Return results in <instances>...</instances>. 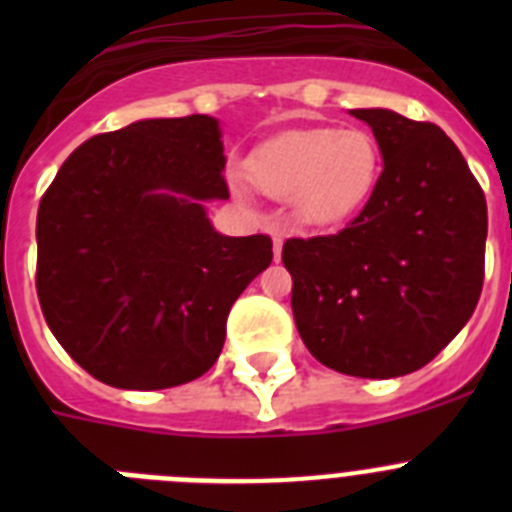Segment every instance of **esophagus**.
I'll return each mask as SVG.
<instances>
[{
  "instance_id": "34e87169",
  "label": "esophagus",
  "mask_w": 512,
  "mask_h": 512,
  "mask_svg": "<svg viewBox=\"0 0 512 512\" xmlns=\"http://www.w3.org/2000/svg\"><path fill=\"white\" fill-rule=\"evenodd\" d=\"M274 259H282V238L279 235H274Z\"/></svg>"
}]
</instances>
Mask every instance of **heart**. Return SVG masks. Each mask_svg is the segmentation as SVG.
I'll return each mask as SVG.
<instances>
[{
  "label": "heart",
  "mask_w": 512,
  "mask_h": 512,
  "mask_svg": "<svg viewBox=\"0 0 512 512\" xmlns=\"http://www.w3.org/2000/svg\"><path fill=\"white\" fill-rule=\"evenodd\" d=\"M253 184L307 225H338L369 202L379 179V146L361 128L292 130L248 158Z\"/></svg>",
  "instance_id": "obj_1"
}]
</instances>
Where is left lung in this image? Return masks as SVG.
I'll return each instance as SVG.
<instances>
[{
    "instance_id": "left-lung-1",
    "label": "left lung",
    "mask_w": 512,
    "mask_h": 512,
    "mask_svg": "<svg viewBox=\"0 0 512 512\" xmlns=\"http://www.w3.org/2000/svg\"><path fill=\"white\" fill-rule=\"evenodd\" d=\"M372 128L382 174L336 235L289 238L292 312L320 364L361 379L425 366L477 307L487 202L454 140L395 110H348Z\"/></svg>"
}]
</instances>
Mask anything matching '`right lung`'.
<instances>
[{"label": "right lung", "mask_w": 512, "mask_h": 512, "mask_svg": "<svg viewBox=\"0 0 512 512\" xmlns=\"http://www.w3.org/2000/svg\"><path fill=\"white\" fill-rule=\"evenodd\" d=\"M220 120L151 117L81 143L38 207V297L71 359L120 390L202 377L243 289L271 264L266 235L217 233L228 200Z\"/></svg>", "instance_id": "obj_1"}]
</instances>
